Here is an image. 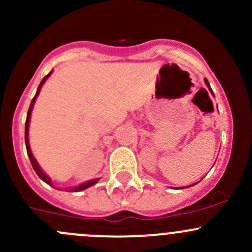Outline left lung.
<instances>
[{
    "label": "left lung",
    "mask_w": 252,
    "mask_h": 252,
    "mask_svg": "<svg viewBox=\"0 0 252 252\" xmlns=\"http://www.w3.org/2000/svg\"><path fill=\"white\" fill-rule=\"evenodd\" d=\"M205 83H206V85H207L208 86V89H210V90H211V93H212L213 94V91H212V89H211V86H210V84H208V81H207V79H205ZM195 185V184H194ZM190 187H191V185H190ZM188 188H189V187H188Z\"/></svg>",
    "instance_id": "obj_1"
}]
</instances>
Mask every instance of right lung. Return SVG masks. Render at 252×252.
<instances>
[{
    "instance_id": "1",
    "label": "right lung",
    "mask_w": 252,
    "mask_h": 252,
    "mask_svg": "<svg viewBox=\"0 0 252 252\" xmlns=\"http://www.w3.org/2000/svg\"><path fill=\"white\" fill-rule=\"evenodd\" d=\"M51 73H52V72H50V73H48V74L46 75V77H45V78L42 79V80H41V83H40L39 88H37V91H36V94H35L34 98H32V103H30V107H29V110H28V114H27V121H25V146H27V152H28V156H29L30 163H32V168H34V171L36 172V174H37V175H39V178H40V179H42V180H44L45 183H47V184L52 185V184H51V180H50V178H48L47 175L45 174L44 172L41 171V168H40V167H39V164H37V162L35 161L34 156H32V150H30V146H29V135H28V131H29V122H30V116H32V106H34V102H35V100H36V96L39 95V93H40V89H41V86L44 85V83H45V81H46V79H47L48 77H50V75H51ZM97 180H98V179H95V180H91V182H86V183H84V184L79 185V187L74 188V189H70V191H80V190H84V189H86V188L91 187V185H94V184H95V183H97Z\"/></svg>"
}]
</instances>
